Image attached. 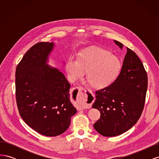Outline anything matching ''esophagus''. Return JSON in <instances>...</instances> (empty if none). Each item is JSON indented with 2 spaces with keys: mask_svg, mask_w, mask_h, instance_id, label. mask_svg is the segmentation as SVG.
Wrapping results in <instances>:
<instances>
[{
  "mask_svg": "<svg viewBox=\"0 0 159 159\" xmlns=\"http://www.w3.org/2000/svg\"><path fill=\"white\" fill-rule=\"evenodd\" d=\"M78 89L79 91L83 89V88H81V87L78 88ZM81 99L83 101V107L85 109L91 108L92 103L94 102L93 95L92 93H91V91L89 89H88V91H85V93L82 95V97L81 98Z\"/></svg>",
  "mask_w": 159,
  "mask_h": 159,
  "instance_id": "esophagus-1",
  "label": "esophagus"
}]
</instances>
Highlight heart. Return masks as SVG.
I'll return each instance as SVG.
<instances>
[{
    "label": "heart",
    "instance_id": "obj_1",
    "mask_svg": "<svg viewBox=\"0 0 159 159\" xmlns=\"http://www.w3.org/2000/svg\"><path fill=\"white\" fill-rule=\"evenodd\" d=\"M121 62L111 52L98 47H89L80 53L79 58L70 56L66 63V71L71 81L87 77L95 88H104L116 78Z\"/></svg>",
    "mask_w": 159,
    "mask_h": 159
}]
</instances>
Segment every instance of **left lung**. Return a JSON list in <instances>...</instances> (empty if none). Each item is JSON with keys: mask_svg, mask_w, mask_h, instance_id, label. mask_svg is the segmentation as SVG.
Here are the masks:
<instances>
[{"mask_svg": "<svg viewBox=\"0 0 159 159\" xmlns=\"http://www.w3.org/2000/svg\"><path fill=\"white\" fill-rule=\"evenodd\" d=\"M120 48L123 44L114 40ZM122 68L113 84L96 91L92 105L98 109L100 119L95 129L105 137H115L127 131L140 118L145 102L148 78L141 60L127 48Z\"/></svg>", "mask_w": 159, "mask_h": 159, "instance_id": "1", "label": "left lung"}]
</instances>
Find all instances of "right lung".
<instances>
[{"instance_id": "add662e5", "label": "right lung", "mask_w": 159, "mask_h": 159, "mask_svg": "<svg viewBox=\"0 0 159 159\" xmlns=\"http://www.w3.org/2000/svg\"><path fill=\"white\" fill-rule=\"evenodd\" d=\"M53 42H38L28 50L16 69L17 107L20 117L38 133H64L77 110L70 101V84L57 68L47 64Z\"/></svg>"}]
</instances>
